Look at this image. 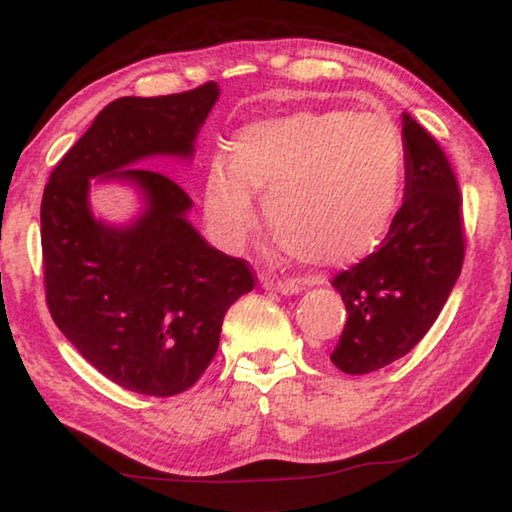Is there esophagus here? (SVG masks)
I'll return each mask as SVG.
<instances>
[{
	"label": "esophagus",
	"instance_id": "1",
	"mask_svg": "<svg viewBox=\"0 0 512 512\" xmlns=\"http://www.w3.org/2000/svg\"><path fill=\"white\" fill-rule=\"evenodd\" d=\"M262 285L266 289H273L278 291V294H298L300 289H303L305 285H310V280H303V278H275V275H266V278L262 280Z\"/></svg>",
	"mask_w": 512,
	"mask_h": 512
}]
</instances>
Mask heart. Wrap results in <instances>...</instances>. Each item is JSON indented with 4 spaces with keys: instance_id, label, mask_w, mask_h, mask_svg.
<instances>
[{
    "instance_id": "1",
    "label": "heart",
    "mask_w": 512,
    "mask_h": 512,
    "mask_svg": "<svg viewBox=\"0 0 512 512\" xmlns=\"http://www.w3.org/2000/svg\"><path fill=\"white\" fill-rule=\"evenodd\" d=\"M408 152L389 120L358 111H296L241 127L230 157L205 170L214 239L239 248L253 232V191L282 248L307 264L358 262L385 237L401 205Z\"/></svg>"
}]
</instances>
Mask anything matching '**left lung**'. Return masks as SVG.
I'll return each instance as SVG.
<instances>
[{"label":"left lung","mask_w":512,"mask_h":512,"mask_svg":"<svg viewBox=\"0 0 512 512\" xmlns=\"http://www.w3.org/2000/svg\"><path fill=\"white\" fill-rule=\"evenodd\" d=\"M405 198L387 237L332 278L348 319L330 360L344 373L383 369L415 348L440 316L465 259L456 173L431 134L403 113Z\"/></svg>","instance_id":"left-lung-1"}]
</instances>
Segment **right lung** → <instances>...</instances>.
Here are the masks:
<instances>
[{
  "instance_id": "1",
  "label": "right lung",
  "mask_w": 512,
  "mask_h": 512,
  "mask_svg": "<svg viewBox=\"0 0 512 512\" xmlns=\"http://www.w3.org/2000/svg\"><path fill=\"white\" fill-rule=\"evenodd\" d=\"M218 100L216 81L159 97H118L63 154L40 202L45 300L68 342L113 383L148 396L189 389L214 360L223 316L255 287L246 259L209 246L186 221L191 198L168 175L127 168L191 157ZM142 186L149 209L109 228L87 207L91 176Z\"/></svg>"
}]
</instances>
